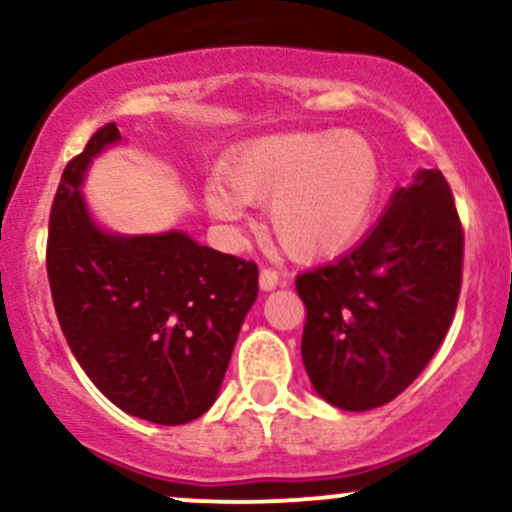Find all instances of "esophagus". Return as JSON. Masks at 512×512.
Wrapping results in <instances>:
<instances>
[{"instance_id":"34e87169","label":"esophagus","mask_w":512,"mask_h":512,"mask_svg":"<svg viewBox=\"0 0 512 512\" xmlns=\"http://www.w3.org/2000/svg\"><path fill=\"white\" fill-rule=\"evenodd\" d=\"M276 286H279V272L272 267H264L260 272V289L272 291V289H276Z\"/></svg>"}]
</instances>
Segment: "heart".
<instances>
[{
    "label": "heart",
    "instance_id": "b5f03b06",
    "mask_svg": "<svg viewBox=\"0 0 512 512\" xmlns=\"http://www.w3.org/2000/svg\"><path fill=\"white\" fill-rule=\"evenodd\" d=\"M230 190L207 185V207L223 221L243 202L267 204V228L296 260L334 255L361 236L383 185L378 151L358 134H281L252 142L226 166Z\"/></svg>",
    "mask_w": 512,
    "mask_h": 512
}]
</instances>
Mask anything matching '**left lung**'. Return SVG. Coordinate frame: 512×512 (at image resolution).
<instances>
[{
	"instance_id": "obj_1",
	"label": "left lung",
	"mask_w": 512,
	"mask_h": 512,
	"mask_svg": "<svg viewBox=\"0 0 512 512\" xmlns=\"http://www.w3.org/2000/svg\"><path fill=\"white\" fill-rule=\"evenodd\" d=\"M464 231L448 180L419 170L354 250L296 276L301 354L322 399L344 411L392 402L448 334L462 289Z\"/></svg>"
}]
</instances>
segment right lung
I'll list each match as a JSON object with an SVG mask.
<instances>
[{"label":"right lung","instance_id":"right-lung-1","mask_svg":"<svg viewBox=\"0 0 512 512\" xmlns=\"http://www.w3.org/2000/svg\"><path fill=\"white\" fill-rule=\"evenodd\" d=\"M115 142L120 129L108 122L62 173L45 252L52 303L76 361L110 402L151 424L180 426L219 395L257 298V264L180 231H101L79 185L93 156Z\"/></svg>","mask_w":512,"mask_h":512}]
</instances>
